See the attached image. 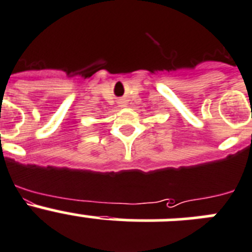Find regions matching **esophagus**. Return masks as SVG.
I'll return each mask as SVG.
<instances>
[{
  "instance_id": "obj_1",
  "label": "esophagus",
  "mask_w": 252,
  "mask_h": 252,
  "mask_svg": "<svg viewBox=\"0 0 252 252\" xmlns=\"http://www.w3.org/2000/svg\"><path fill=\"white\" fill-rule=\"evenodd\" d=\"M119 104H123V102H121V103H119ZM122 107H123V105H122Z\"/></svg>"
}]
</instances>
